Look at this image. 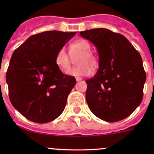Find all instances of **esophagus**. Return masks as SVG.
Masks as SVG:
<instances>
[{
    "mask_svg": "<svg viewBox=\"0 0 154 154\" xmlns=\"http://www.w3.org/2000/svg\"><path fill=\"white\" fill-rule=\"evenodd\" d=\"M75 79L77 82H79V81H81V80H82V78H81V77H76Z\"/></svg>",
    "mask_w": 154,
    "mask_h": 154,
    "instance_id": "obj_1",
    "label": "esophagus"
}]
</instances>
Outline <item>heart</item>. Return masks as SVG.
Segmentation results:
<instances>
[{
	"mask_svg": "<svg viewBox=\"0 0 154 154\" xmlns=\"http://www.w3.org/2000/svg\"><path fill=\"white\" fill-rule=\"evenodd\" d=\"M69 54L74 56L79 54L75 59V67L71 69L69 74L74 76L89 75L92 72L89 65L94 68L97 65V58L91 52V45L85 39H79L69 45ZM55 65L59 70L66 73L70 69V58L64 48H60L55 57Z\"/></svg>",
	"mask_w": 154,
	"mask_h": 154,
	"instance_id": "heart-1",
	"label": "heart"
}]
</instances>
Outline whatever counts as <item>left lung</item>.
Here are the masks:
<instances>
[{
    "label": "left lung",
    "instance_id": "1",
    "mask_svg": "<svg viewBox=\"0 0 154 154\" xmlns=\"http://www.w3.org/2000/svg\"><path fill=\"white\" fill-rule=\"evenodd\" d=\"M97 48L99 70L85 81V98L98 118L113 123L128 117L140 106L146 73L140 53L123 35L106 28L81 31Z\"/></svg>",
    "mask_w": 154,
    "mask_h": 154
}]
</instances>
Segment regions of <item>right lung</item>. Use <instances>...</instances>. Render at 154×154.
I'll return each instance as SVG.
<instances>
[{"mask_svg": "<svg viewBox=\"0 0 154 154\" xmlns=\"http://www.w3.org/2000/svg\"><path fill=\"white\" fill-rule=\"evenodd\" d=\"M75 34L44 31L31 35L14 51L6 74L9 98L28 120L48 123L65 109L76 80L58 69L55 57Z\"/></svg>", "mask_w": 154, "mask_h": 154, "instance_id": "1", "label": "right lung"}]
</instances>
